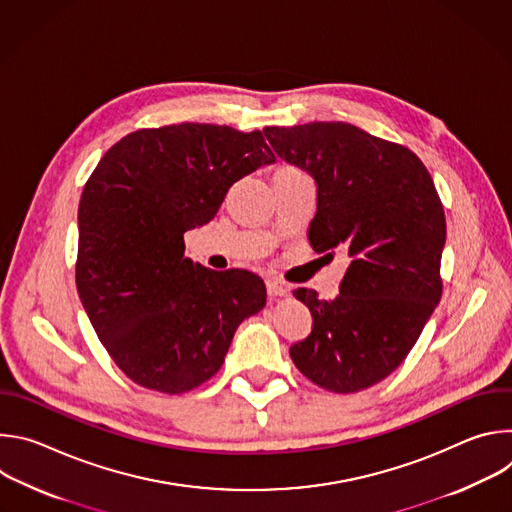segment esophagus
<instances>
[{
	"label": "esophagus",
	"mask_w": 512,
	"mask_h": 512,
	"mask_svg": "<svg viewBox=\"0 0 512 512\" xmlns=\"http://www.w3.org/2000/svg\"><path fill=\"white\" fill-rule=\"evenodd\" d=\"M265 285H267V294H269V298H283V296H287V294H289V287H287V285H283L279 279L269 277V279L265 281Z\"/></svg>",
	"instance_id": "obj_1"
}]
</instances>
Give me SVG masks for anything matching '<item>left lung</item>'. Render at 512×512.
Here are the masks:
<instances>
[{"label":"left lung","mask_w":512,"mask_h":512,"mask_svg":"<svg viewBox=\"0 0 512 512\" xmlns=\"http://www.w3.org/2000/svg\"><path fill=\"white\" fill-rule=\"evenodd\" d=\"M263 133L279 158L316 180L314 251L344 247L350 257L332 302L306 287L294 291L314 324L289 356L326 391L369 389L405 360L442 298L440 194L409 148L356 125L314 121Z\"/></svg>","instance_id":"obj_1"}]
</instances>
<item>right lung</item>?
I'll return each instance as SVG.
<instances>
[{
	"instance_id": "add662e5",
	"label": "right lung",
	"mask_w": 512,
	"mask_h": 512,
	"mask_svg": "<svg viewBox=\"0 0 512 512\" xmlns=\"http://www.w3.org/2000/svg\"><path fill=\"white\" fill-rule=\"evenodd\" d=\"M275 156L261 131L180 123L137 129L101 158L79 202L77 289L117 367L139 387L180 395L223 367L237 326L265 306L245 269L184 257L229 188Z\"/></svg>"
}]
</instances>
